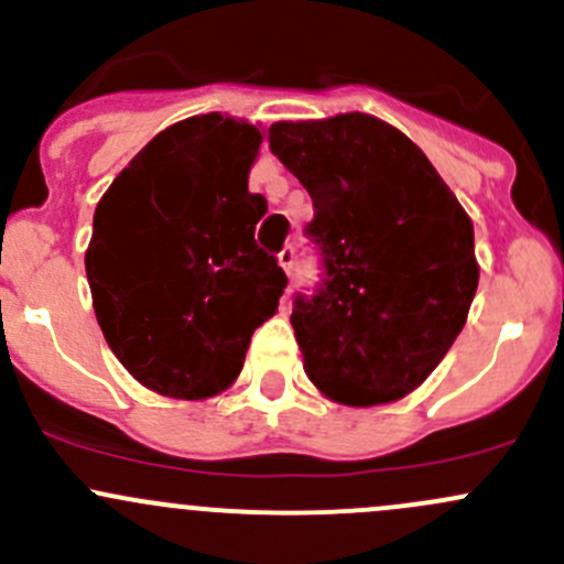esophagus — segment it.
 I'll return each mask as SVG.
<instances>
[{
	"mask_svg": "<svg viewBox=\"0 0 564 564\" xmlns=\"http://www.w3.org/2000/svg\"><path fill=\"white\" fill-rule=\"evenodd\" d=\"M278 264L283 267V272H286V275H292V267H294V250H292V248H283L281 253H278Z\"/></svg>",
	"mask_w": 564,
	"mask_h": 564,
	"instance_id": "34e87169",
	"label": "esophagus"
}]
</instances>
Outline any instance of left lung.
Segmentation results:
<instances>
[{
	"label": "left lung",
	"mask_w": 564,
	"mask_h": 564,
	"mask_svg": "<svg viewBox=\"0 0 564 564\" xmlns=\"http://www.w3.org/2000/svg\"><path fill=\"white\" fill-rule=\"evenodd\" d=\"M270 150L314 198L324 283L292 327L314 388L344 406L417 390L464 329L475 229L409 135L371 113L275 122Z\"/></svg>",
	"instance_id": "obj_1"
}]
</instances>
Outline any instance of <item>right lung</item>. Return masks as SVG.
I'll use <instances>...</instances> for the list:
<instances>
[{"mask_svg":"<svg viewBox=\"0 0 564 564\" xmlns=\"http://www.w3.org/2000/svg\"><path fill=\"white\" fill-rule=\"evenodd\" d=\"M264 130L198 113L169 124L95 207L87 281L106 344L147 390L202 401L235 384L286 275L256 246L248 191Z\"/></svg>","mask_w":564,"mask_h":564,"instance_id":"add662e5","label":"right lung"}]
</instances>
